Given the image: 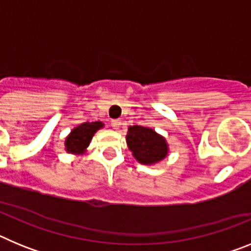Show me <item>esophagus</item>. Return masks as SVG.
Wrapping results in <instances>:
<instances>
[{"label": "esophagus", "instance_id": "esophagus-1", "mask_svg": "<svg viewBox=\"0 0 251 251\" xmlns=\"http://www.w3.org/2000/svg\"><path fill=\"white\" fill-rule=\"evenodd\" d=\"M121 124H122V122L119 121V119H113V121L110 122V126H112L113 129H115V130H118L119 128H121Z\"/></svg>", "mask_w": 251, "mask_h": 251}]
</instances>
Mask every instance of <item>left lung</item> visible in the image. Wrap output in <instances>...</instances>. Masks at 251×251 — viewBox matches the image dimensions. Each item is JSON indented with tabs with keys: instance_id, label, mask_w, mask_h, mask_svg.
Masks as SVG:
<instances>
[{
	"instance_id": "1",
	"label": "left lung",
	"mask_w": 251,
	"mask_h": 251,
	"mask_svg": "<svg viewBox=\"0 0 251 251\" xmlns=\"http://www.w3.org/2000/svg\"><path fill=\"white\" fill-rule=\"evenodd\" d=\"M126 141L133 157L142 165H156L168 154V143L165 137L150 127L130 126Z\"/></svg>"
}]
</instances>
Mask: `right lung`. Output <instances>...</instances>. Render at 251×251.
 Segmentation results:
<instances>
[{"label":"right lung","instance_id":"right-lung-1","mask_svg":"<svg viewBox=\"0 0 251 251\" xmlns=\"http://www.w3.org/2000/svg\"><path fill=\"white\" fill-rule=\"evenodd\" d=\"M104 127L101 122H85L75 127L65 138V151L72 154H83L97 130Z\"/></svg>","mask_w":251,"mask_h":251}]
</instances>
